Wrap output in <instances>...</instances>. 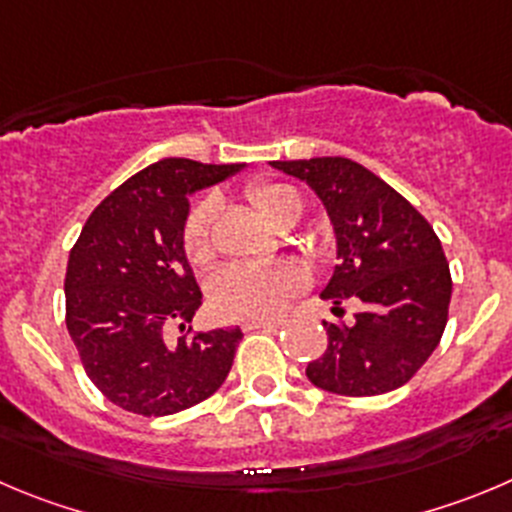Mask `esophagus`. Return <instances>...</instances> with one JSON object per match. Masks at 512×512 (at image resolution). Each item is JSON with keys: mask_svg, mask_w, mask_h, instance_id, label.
<instances>
[{"mask_svg": "<svg viewBox=\"0 0 512 512\" xmlns=\"http://www.w3.org/2000/svg\"><path fill=\"white\" fill-rule=\"evenodd\" d=\"M283 326V321H255V323H245V331H278Z\"/></svg>", "mask_w": 512, "mask_h": 512, "instance_id": "1", "label": "esophagus"}]
</instances>
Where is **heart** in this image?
Listing matches in <instances>:
<instances>
[{
	"mask_svg": "<svg viewBox=\"0 0 512 512\" xmlns=\"http://www.w3.org/2000/svg\"><path fill=\"white\" fill-rule=\"evenodd\" d=\"M245 194L252 207L275 227H290L303 214L300 194L283 181H252ZM214 217H217L214 199H202L194 204L186 217L181 245L194 267H204L214 260ZM303 285V272L293 262L229 265L219 270L209 283V303L214 313L227 321H270L283 313L285 305L303 290Z\"/></svg>",
	"mask_w": 512,
	"mask_h": 512,
	"instance_id": "b5f03b06",
	"label": "heart"
}]
</instances>
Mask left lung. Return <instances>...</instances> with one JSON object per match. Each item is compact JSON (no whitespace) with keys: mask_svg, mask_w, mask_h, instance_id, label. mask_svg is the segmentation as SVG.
<instances>
[{"mask_svg":"<svg viewBox=\"0 0 512 512\" xmlns=\"http://www.w3.org/2000/svg\"><path fill=\"white\" fill-rule=\"evenodd\" d=\"M318 194L336 232L338 265L321 298L361 300L351 326L323 321L328 348L305 376L341 396H376L407 384L447 326L450 265L432 224L384 179L343 156L270 161Z\"/></svg>","mask_w":512,"mask_h":512,"instance_id":"8db88e82","label":"left lung"}]
</instances>
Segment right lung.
Segmentation results:
<instances>
[{
	"label": "right lung",
	"instance_id": "add662e5",
	"mask_svg": "<svg viewBox=\"0 0 512 512\" xmlns=\"http://www.w3.org/2000/svg\"><path fill=\"white\" fill-rule=\"evenodd\" d=\"M242 164L161 159L123 181L85 222L65 275V323L85 374L126 412L166 417L212 396L242 331L166 341L202 305L181 245L189 199ZM191 331V328H189Z\"/></svg>",
	"mask_w": 512,
	"mask_h": 512
}]
</instances>
